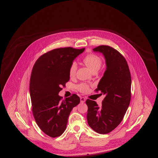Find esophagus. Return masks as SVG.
<instances>
[{"mask_svg": "<svg viewBox=\"0 0 158 158\" xmlns=\"http://www.w3.org/2000/svg\"><path fill=\"white\" fill-rule=\"evenodd\" d=\"M85 101H86L85 98H83V97H81V102L82 103H84V102H85Z\"/></svg>", "mask_w": 158, "mask_h": 158, "instance_id": "obj_1", "label": "esophagus"}]
</instances>
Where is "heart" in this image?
I'll list each match as a JSON object with an SVG mask.
<instances>
[{"instance_id":"1","label":"heart","mask_w":158,"mask_h":158,"mask_svg":"<svg viewBox=\"0 0 158 158\" xmlns=\"http://www.w3.org/2000/svg\"><path fill=\"white\" fill-rule=\"evenodd\" d=\"M83 63L89 68L92 72H97L102 66L101 59L95 54H89L83 59ZM77 70V65L75 63H72L69 69V76L72 78L75 77ZM77 89L81 92H86L89 89V85L86 83H81L77 86Z\"/></svg>"}]
</instances>
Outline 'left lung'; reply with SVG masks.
Listing matches in <instances>:
<instances>
[{"instance_id":"1","label":"left lung","mask_w":158,"mask_h":158,"mask_svg":"<svg viewBox=\"0 0 158 158\" xmlns=\"http://www.w3.org/2000/svg\"><path fill=\"white\" fill-rule=\"evenodd\" d=\"M94 52L102 53L106 70L98 83L96 92L105 95L102 105L87 99V120L90 128L99 134H107L123 120L131 100V79L127 61L113 47L99 45Z\"/></svg>"}]
</instances>
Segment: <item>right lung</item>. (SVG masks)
<instances>
[{"instance_id": "right-lung-1", "label": "right lung", "mask_w": 158, "mask_h": 158, "mask_svg": "<svg viewBox=\"0 0 158 158\" xmlns=\"http://www.w3.org/2000/svg\"><path fill=\"white\" fill-rule=\"evenodd\" d=\"M84 50L72 47L54 49L41 56L32 68L30 82L32 111L38 127L51 137L63 133L70 113L80 102L76 94L62 99L59 93L70 79L71 64Z\"/></svg>"}]
</instances>
